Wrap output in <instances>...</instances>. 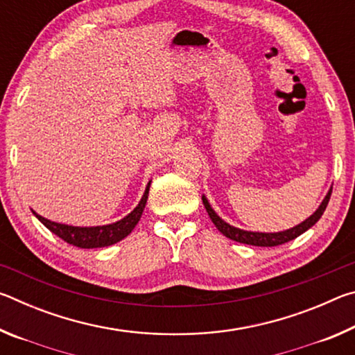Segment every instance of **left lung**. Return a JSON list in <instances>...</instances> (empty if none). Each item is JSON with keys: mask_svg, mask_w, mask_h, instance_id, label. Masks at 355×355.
I'll use <instances>...</instances> for the list:
<instances>
[{"mask_svg": "<svg viewBox=\"0 0 355 355\" xmlns=\"http://www.w3.org/2000/svg\"><path fill=\"white\" fill-rule=\"evenodd\" d=\"M330 194H332V189H329L327 196L324 197L322 203L320 205V208L316 209V211L310 216L309 219H305L304 222H300L299 225L290 228V230H285V232H279V233H258V232H245L241 230V228H236L230 224H227V222L222 220L218 214L214 213V209L209 205L208 200L205 199V196H202V200H203V205L207 208V213L209 216V219L213 220V224L216 225V228L222 233V235L233 239V241L236 243H243V244H250V245H258V248H274V245H280V244H285L288 241H291V239L297 238L299 235H302L304 232H307L311 225H315L318 220L324 213V209H326L329 199H330Z\"/></svg>", "mask_w": 355, "mask_h": 355, "instance_id": "obj_1", "label": "left lung"}]
</instances>
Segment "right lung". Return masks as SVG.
<instances>
[{
  "label": "right lung",
  "instance_id": "obj_1",
  "mask_svg": "<svg viewBox=\"0 0 355 355\" xmlns=\"http://www.w3.org/2000/svg\"><path fill=\"white\" fill-rule=\"evenodd\" d=\"M148 189H150V182L147 184L146 192H144L139 205H137L128 216H125L123 219L114 222V224H107L101 227H73V225L58 224V222L42 218V216L37 213L34 214L35 218H37L42 224L48 228V230L55 233V235H58L59 238H62L65 243L76 245V248H81V249L106 248V245L122 241V239L125 236H128L131 230L136 227V224L141 219L144 208H146V203L148 199Z\"/></svg>",
  "mask_w": 355,
  "mask_h": 355
}]
</instances>
